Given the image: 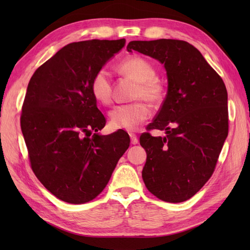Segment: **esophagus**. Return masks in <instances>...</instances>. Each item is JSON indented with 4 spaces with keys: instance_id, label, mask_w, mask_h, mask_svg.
I'll return each instance as SVG.
<instances>
[{
    "instance_id": "34e87169",
    "label": "esophagus",
    "mask_w": 250,
    "mask_h": 250,
    "mask_svg": "<svg viewBox=\"0 0 250 250\" xmlns=\"http://www.w3.org/2000/svg\"><path fill=\"white\" fill-rule=\"evenodd\" d=\"M129 135H130V139H131V144L135 145V144H137V143H139V139H137L136 134H134V133H130Z\"/></svg>"
}]
</instances>
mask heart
<instances>
[{
	"label": "heart",
	"mask_w": 250,
	"mask_h": 250,
	"mask_svg": "<svg viewBox=\"0 0 250 250\" xmlns=\"http://www.w3.org/2000/svg\"><path fill=\"white\" fill-rule=\"evenodd\" d=\"M118 71L135 82L133 98L144 99L150 104L160 103L164 95L163 84L156 77V70L149 61L139 56L126 58L121 61ZM90 89L93 98L102 105H109L113 99V84L109 72L105 67L94 74ZM109 125L116 130L134 131L149 118L150 108L143 101L122 104L109 111Z\"/></svg>",
	"instance_id": "1"
}]
</instances>
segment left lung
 Returning a JSON list of instances; mask_svg holds the SVG:
<instances>
[{
	"label": "left lung",
	"mask_w": 250,
	"mask_h": 250,
	"mask_svg": "<svg viewBox=\"0 0 250 250\" xmlns=\"http://www.w3.org/2000/svg\"><path fill=\"white\" fill-rule=\"evenodd\" d=\"M139 51L166 67L167 93L147 130L166 136L140 137L147 153L142 177L153 195L169 203L187 201L213 175L228 136V93L222 78L194 46L179 40L132 41Z\"/></svg>",
	"instance_id": "1"
}]
</instances>
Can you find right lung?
<instances>
[{
  "label": "right lung",
  "mask_w": 250,
  "mask_h": 250,
  "mask_svg": "<svg viewBox=\"0 0 250 250\" xmlns=\"http://www.w3.org/2000/svg\"><path fill=\"white\" fill-rule=\"evenodd\" d=\"M125 44V39L68 44L37 68L28 84L20 125L32 171L67 203L97 198L130 146L124 130L98 133L106 120L90 89L94 74Z\"/></svg>",
  "instance_id": "1"
}]
</instances>
